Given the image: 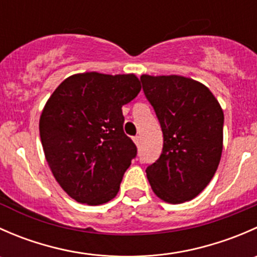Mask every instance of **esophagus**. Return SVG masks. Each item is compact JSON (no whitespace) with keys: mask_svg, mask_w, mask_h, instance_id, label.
Instances as JSON below:
<instances>
[{"mask_svg":"<svg viewBox=\"0 0 257 257\" xmlns=\"http://www.w3.org/2000/svg\"><path fill=\"white\" fill-rule=\"evenodd\" d=\"M133 141H134V143H136L137 145H139V143H141V137L139 136H136L133 138Z\"/></svg>","mask_w":257,"mask_h":257,"instance_id":"obj_1","label":"esophagus"}]
</instances>
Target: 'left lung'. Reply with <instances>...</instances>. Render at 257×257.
<instances>
[{
	"label": "left lung",
	"instance_id": "1",
	"mask_svg": "<svg viewBox=\"0 0 257 257\" xmlns=\"http://www.w3.org/2000/svg\"><path fill=\"white\" fill-rule=\"evenodd\" d=\"M163 132V152L148 165L155 195L170 204L191 200L214 177L222 152L224 113L208 87L181 76L141 77Z\"/></svg>",
	"mask_w": 257,
	"mask_h": 257
}]
</instances>
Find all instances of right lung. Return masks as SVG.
Listing matches in <instances>:
<instances>
[{"label":"right lung","instance_id":"obj_1","mask_svg":"<svg viewBox=\"0 0 257 257\" xmlns=\"http://www.w3.org/2000/svg\"><path fill=\"white\" fill-rule=\"evenodd\" d=\"M134 74H74L52 93L40 119L46 160L76 201L100 205L118 194L137 147L123 131L121 107L138 95Z\"/></svg>","mask_w":257,"mask_h":257}]
</instances>
